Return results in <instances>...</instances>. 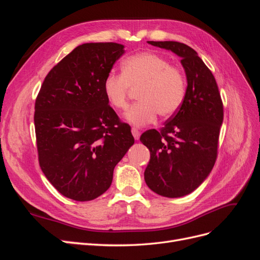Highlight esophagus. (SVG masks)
Listing matches in <instances>:
<instances>
[{
    "instance_id": "34e87169",
    "label": "esophagus",
    "mask_w": 260,
    "mask_h": 260,
    "mask_svg": "<svg viewBox=\"0 0 260 260\" xmlns=\"http://www.w3.org/2000/svg\"><path fill=\"white\" fill-rule=\"evenodd\" d=\"M131 132H132L133 138H135L136 140H139V139H140V131H139L137 128H132V129H131Z\"/></svg>"
}]
</instances>
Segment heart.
Segmentation results:
<instances>
[{
  "label": "heart",
  "instance_id": "obj_1",
  "mask_svg": "<svg viewBox=\"0 0 260 260\" xmlns=\"http://www.w3.org/2000/svg\"><path fill=\"white\" fill-rule=\"evenodd\" d=\"M103 89L109 104L118 111H125L133 90H139L140 102L125 118L141 127L154 122L158 114L168 118L179 111L185 98L186 77L182 68L170 64L167 57L144 52L125 58L122 74H108Z\"/></svg>",
  "mask_w": 260,
  "mask_h": 260
}]
</instances>
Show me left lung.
<instances>
[{
	"label": "left lung",
	"mask_w": 260,
	"mask_h": 260,
	"mask_svg": "<svg viewBox=\"0 0 260 260\" xmlns=\"http://www.w3.org/2000/svg\"><path fill=\"white\" fill-rule=\"evenodd\" d=\"M148 43L181 57L187 88L182 105L164 127L140 138L151 152L144 179L158 195L181 198L198 188L214 167L223 104L214 75L192 48L176 41Z\"/></svg>",
	"instance_id": "left-lung-1"
}]
</instances>
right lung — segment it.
Listing matches in <instances>:
<instances>
[{"instance_id": "1", "label": "right lung", "mask_w": 260, "mask_h": 260, "mask_svg": "<svg viewBox=\"0 0 260 260\" xmlns=\"http://www.w3.org/2000/svg\"><path fill=\"white\" fill-rule=\"evenodd\" d=\"M123 53V45L114 42L77 46L50 70L36 99L39 164L70 200L92 201L105 193L115 166L135 143L103 89Z\"/></svg>"}]
</instances>
